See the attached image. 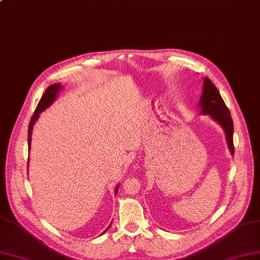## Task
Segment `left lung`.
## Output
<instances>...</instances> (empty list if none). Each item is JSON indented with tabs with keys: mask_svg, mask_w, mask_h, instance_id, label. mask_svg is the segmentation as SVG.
Segmentation results:
<instances>
[{
	"mask_svg": "<svg viewBox=\"0 0 260 260\" xmlns=\"http://www.w3.org/2000/svg\"><path fill=\"white\" fill-rule=\"evenodd\" d=\"M198 106L201 114L209 115V118L218 123L222 127L228 149L231 155H233V122L230 111L222 100L218 89L208 78H204L202 95H201Z\"/></svg>",
	"mask_w": 260,
	"mask_h": 260,
	"instance_id": "left-lung-1",
	"label": "left lung"
}]
</instances>
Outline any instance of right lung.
<instances>
[{
    "instance_id": "1",
    "label": "right lung",
    "mask_w": 260,
    "mask_h": 260,
    "mask_svg": "<svg viewBox=\"0 0 260 260\" xmlns=\"http://www.w3.org/2000/svg\"><path fill=\"white\" fill-rule=\"evenodd\" d=\"M61 89H62V85L59 84V83H55V84H53V85H49V86L46 88L44 95L42 96V98H41V100H40V103L38 104V107H37L36 111H35V114H33V116L31 118V121H30V124H29V128H28V147H29V150H30V147H31V136H32L33 126H35L36 122H37L38 119L40 118V113H42L44 110H46V109H47L48 107L52 106V104L57 99L58 94L60 93ZM119 187H120V185H118V186L115 187L114 194L118 193ZM111 223H112V222H111ZM111 223L109 224V227H108L102 234H104L109 228H110Z\"/></svg>"
}]
</instances>
